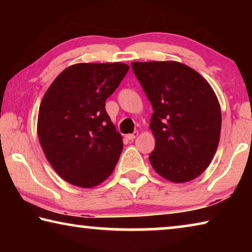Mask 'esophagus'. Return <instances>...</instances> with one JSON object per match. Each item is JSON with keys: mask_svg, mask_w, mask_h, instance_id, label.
<instances>
[{"mask_svg": "<svg viewBox=\"0 0 252 252\" xmlns=\"http://www.w3.org/2000/svg\"><path fill=\"white\" fill-rule=\"evenodd\" d=\"M138 134H139V132H138V131H134L133 133H131V134H126V139H127V140H130V141H133V140L136 138V136H138Z\"/></svg>", "mask_w": 252, "mask_h": 252, "instance_id": "obj_1", "label": "esophagus"}]
</instances>
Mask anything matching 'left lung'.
Returning <instances> with one entry per match:
<instances>
[{
    "instance_id": "8db88e82",
    "label": "left lung",
    "mask_w": 252,
    "mask_h": 252,
    "mask_svg": "<svg viewBox=\"0 0 252 252\" xmlns=\"http://www.w3.org/2000/svg\"><path fill=\"white\" fill-rule=\"evenodd\" d=\"M131 66L153 109L151 165L171 182L193 180L210 164L219 144L221 110L215 91L180 62H132Z\"/></svg>"
}]
</instances>
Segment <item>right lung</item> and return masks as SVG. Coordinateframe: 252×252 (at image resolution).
Returning a JSON list of instances; mask_svg holds the SVG:
<instances>
[{"label":"right lung","mask_w":252,"mask_h":252,"mask_svg":"<svg viewBox=\"0 0 252 252\" xmlns=\"http://www.w3.org/2000/svg\"><path fill=\"white\" fill-rule=\"evenodd\" d=\"M129 71L125 63H79L61 72L42 99L37 135L46 159L71 185L103 182L120 158L122 136L105 100Z\"/></svg>","instance_id":"1"}]
</instances>
